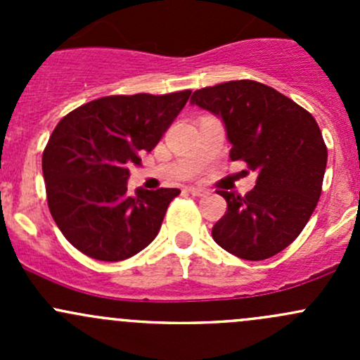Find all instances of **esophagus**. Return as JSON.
<instances>
[{"label": "esophagus", "instance_id": "obj_1", "mask_svg": "<svg viewBox=\"0 0 360 360\" xmlns=\"http://www.w3.org/2000/svg\"><path fill=\"white\" fill-rule=\"evenodd\" d=\"M188 191H190L193 197H205V195H209V191L203 190V188H197V186H190L188 188Z\"/></svg>", "mask_w": 360, "mask_h": 360}]
</instances>
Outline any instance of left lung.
Listing matches in <instances>:
<instances>
[{"label": "left lung", "instance_id": "obj_1", "mask_svg": "<svg viewBox=\"0 0 360 360\" xmlns=\"http://www.w3.org/2000/svg\"><path fill=\"white\" fill-rule=\"evenodd\" d=\"M191 104L221 116L230 158L256 170V186L242 197L219 191L228 203L212 238L233 256L261 261L296 240L317 207L328 148L304 108L254 79L195 90Z\"/></svg>", "mask_w": 360, "mask_h": 360}]
</instances>
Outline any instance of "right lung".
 <instances>
[{
	"mask_svg": "<svg viewBox=\"0 0 360 360\" xmlns=\"http://www.w3.org/2000/svg\"><path fill=\"white\" fill-rule=\"evenodd\" d=\"M191 90L108 96L64 116L43 151L50 214L79 252L122 261L153 242L177 188L127 195L132 165H141L190 99Z\"/></svg>",
	"mask_w": 360,
	"mask_h": 360,
	"instance_id": "1",
	"label": "right lung"
}]
</instances>
